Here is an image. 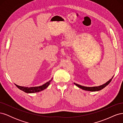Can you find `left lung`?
<instances>
[{
	"label": "left lung",
	"instance_id": "left-lung-1",
	"mask_svg": "<svg viewBox=\"0 0 123 123\" xmlns=\"http://www.w3.org/2000/svg\"><path fill=\"white\" fill-rule=\"evenodd\" d=\"M113 76H112V77L111 78V79L110 80L108 81L107 82H106V83H105L102 85L99 86H95V87H85V86H83L79 85L77 84H76L75 83H74V84H75L76 86H77L78 87H79L80 88L83 89V90H84L89 91H98L102 90V89H103V88H104L105 87H106L111 82V80H112V79H113Z\"/></svg>",
	"mask_w": 123,
	"mask_h": 123
}]
</instances>
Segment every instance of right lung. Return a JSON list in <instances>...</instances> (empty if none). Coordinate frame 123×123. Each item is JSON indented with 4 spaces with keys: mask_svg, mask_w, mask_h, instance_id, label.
<instances>
[{
    "mask_svg": "<svg viewBox=\"0 0 123 123\" xmlns=\"http://www.w3.org/2000/svg\"><path fill=\"white\" fill-rule=\"evenodd\" d=\"M52 80V79L49 80V81H48L46 83L44 84L43 85L40 86H37V87H22V86H19L17 85L16 84H15L16 85V86L19 88L20 90L24 91L25 93H35V92H38L41 91L43 90L44 89H46L48 86H49L50 84V82L51 80Z\"/></svg>",
    "mask_w": 123,
    "mask_h": 123,
    "instance_id": "obj_1",
    "label": "right lung"
}]
</instances>
